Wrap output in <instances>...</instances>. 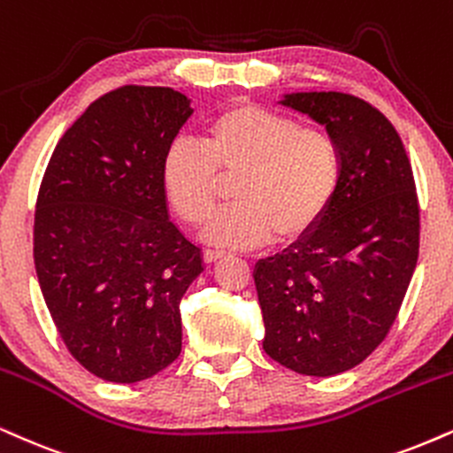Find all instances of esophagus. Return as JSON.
Returning a JSON list of instances; mask_svg holds the SVG:
<instances>
[{"label": "esophagus", "instance_id": "esophagus-1", "mask_svg": "<svg viewBox=\"0 0 453 453\" xmlns=\"http://www.w3.org/2000/svg\"><path fill=\"white\" fill-rule=\"evenodd\" d=\"M226 250H215V249H206L204 250V261L206 264H215V261H219L226 257Z\"/></svg>", "mask_w": 453, "mask_h": 453}]
</instances>
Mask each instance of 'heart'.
<instances>
[{"instance_id":"obj_1","label":"heart","mask_w":453,"mask_h":453,"mask_svg":"<svg viewBox=\"0 0 453 453\" xmlns=\"http://www.w3.org/2000/svg\"><path fill=\"white\" fill-rule=\"evenodd\" d=\"M219 177L236 179V206L206 226V241L257 247L303 236L323 219L342 181L340 143L326 128L302 127L285 113L236 105L206 124L203 147L177 141L166 150L160 185L189 226L215 211Z\"/></svg>"}]
</instances>
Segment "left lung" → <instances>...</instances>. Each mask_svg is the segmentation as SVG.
Wrapping results in <instances>:
<instances>
[{"label":"left lung","mask_w":453,"mask_h":453,"mask_svg":"<svg viewBox=\"0 0 453 453\" xmlns=\"http://www.w3.org/2000/svg\"><path fill=\"white\" fill-rule=\"evenodd\" d=\"M342 151L335 200L312 230L259 259L257 287L270 358L302 375L344 373L388 335L418 264L419 206L395 127L344 92H293Z\"/></svg>","instance_id":"1"}]
</instances>
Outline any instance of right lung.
<instances>
[{
    "mask_svg": "<svg viewBox=\"0 0 453 453\" xmlns=\"http://www.w3.org/2000/svg\"><path fill=\"white\" fill-rule=\"evenodd\" d=\"M192 111L173 88L122 86L71 124L43 173V302L71 357L107 382H141L181 352L179 303L204 265L168 219L160 166Z\"/></svg>",
    "mask_w": 453,
    "mask_h": 453,
    "instance_id": "1",
    "label": "right lung"
}]
</instances>
